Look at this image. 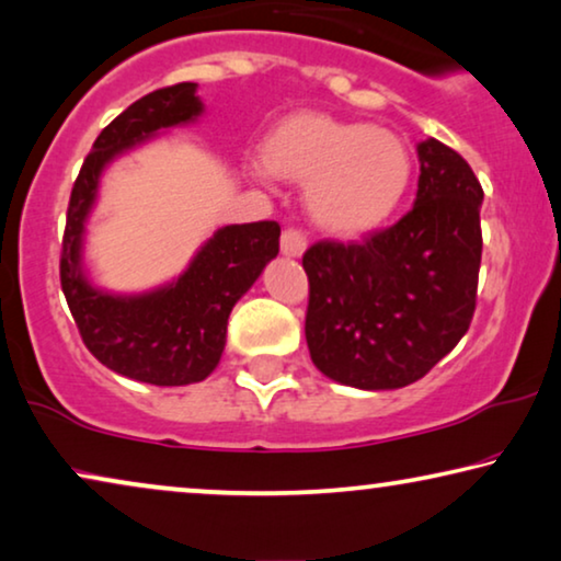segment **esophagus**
Here are the masks:
<instances>
[{
    "label": "esophagus",
    "instance_id": "obj_1",
    "mask_svg": "<svg viewBox=\"0 0 561 561\" xmlns=\"http://www.w3.org/2000/svg\"><path fill=\"white\" fill-rule=\"evenodd\" d=\"M282 254L289 256V259H299L307 251V239L302 233L297 231V228H287V231L282 233V243H279Z\"/></svg>",
    "mask_w": 561,
    "mask_h": 561
}]
</instances>
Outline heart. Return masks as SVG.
<instances>
[{
    "label": "heart",
    "mask_w": 561,
    "mask_h": 561,
    "mask_svg": "<svg viewBox=\"0 0 561 561\" xmlns=\"http://www.w3.org/2000/svg\"><path fill=\"white\" fill-rule=\"evenodd\" d=\"M262 162L270 175L305 185L312 224L341 239L389 224L414 180V154L399 134L322 112H295L274 124Z\"/></svg>",
    "instance_id": "1"
}]
</instances>
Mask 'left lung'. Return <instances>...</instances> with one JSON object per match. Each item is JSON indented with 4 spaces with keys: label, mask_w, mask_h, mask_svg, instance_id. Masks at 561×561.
Segmentation results:
<instances>
[{
    "label": "left lung",
    "mask_w": 561,
    "mask_h": 561,
    "mask_svg": "<svg viewBox=\"0 0 561 561\" xmlns=\"http://www.w3.org/2000/svg\"><path fill=\"white\" fill-rule=\"evenodd\" d=\"M414 208L363 243L307 249L305 337L328 378L363 391L409 386L447 356L476 312L480 187L476 172L437 139L416 145Z\"/></svg>",
    "instance_id": "1"
}]
</instances>
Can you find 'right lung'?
Here are the masks:
<instances>
[{"label": "right lung", "mask_w": 561, "mask_h": 561, "mask_svg": "<svg viewBox=\"0 0 561 561\" xmlns=\"http://www.w3.org/2000/svg\"><path fill=\"white\" fill-rule=\"evenodd\" d=\"M205 106L198 83L147 93L93 141L70 193L62 236L60 284L81 337L114 374L152 386L198 383L216 370L226 348L233 305L279 254V224H233L213 231L175 279L147 291L99 287L85 266V224L112 162L164 131L195 124Z\"/></svg>", "instance_id": "add662e5"}]
</instances>
